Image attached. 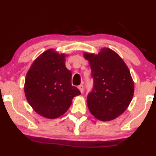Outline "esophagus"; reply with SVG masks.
Here are the masks:
<instances>
[{"mask_svg": "<svg viewBox=\"0 0 156 156\" xmlns=\"http://www.w3.org/2000/svg\"><path fill=\"white\" fill-rule=\"evenodd\" d=\"M78 89H79V90H80V92L83 93V86L82 85V84H81V85L78 86Z\"/></svg>", "mask_w": 156, "mask_h": 156, "instance_id": "esophagus-1", "label": "esophagus"}]
</instances>
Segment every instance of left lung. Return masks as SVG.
<instances>
[{"instance_id": "left-lung-1", "label": "left lung", "mask_w": 156, "mask_h": 156, "mask_svg": "<svg viewBox=\"0 0 156 156\" xmlns=\"http://www.w3.org/2000/svg\"><path fill=\"white\" fill-rule=\"evenodd\" d=\"M94 88L87 96L89 112L96 119H116L129 106L134 94V82L128 66L115 51L103 48L98 54L85 52Z\"/></svg>"}]
</instances>
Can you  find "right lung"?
<instances>
[{
  "instance_id": "obj_1",
  "label": "right lung",
  "mask_w": 156,
  "mask_h": 156,
  "mask_svg": "<svg viewBox=\"0 0 156 156\" xmlns=\"http://www.w3.org/2000/svg\"><path fill=\"white\" fill-rule=\"evenodd\" d=\"M68 54L48 49L40 54L26 73L24 92L36 113L47 119L62 116L80 92L71 84L72 73L65 66Z\"/></svg>"
}]
</instances>
